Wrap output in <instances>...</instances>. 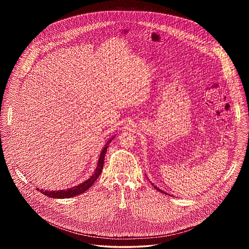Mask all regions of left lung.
Returning <instances> with one entry per match:
<instances>
[{
  "label": "left lung",
  "mask_w": 249,
  "mask_h": 249,
  "mask_svg": "<svg viewBox=\"0 0 249 249\" xmlns=\"http://www.w3.org/2000/svg\"><path fill=\"white\" fill-rule=\"evenodd\" d=\"M151 185H152V186H154V185H153V184H151ZM154 188H155V189H156V190H159V191H160V192H162V193H164V194H167V193H166V192H164V191H163V190H160V189H159V188H157V187H155V186H154Z\"/></svg>",
  "instance_id": "obj_1"
}]
</instances>
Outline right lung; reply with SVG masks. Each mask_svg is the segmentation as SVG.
<instances>
[{"mask_svg": "<svg viewBox=\"0 0 249 249\" xmlns=\"http://www.w3.org/2000/svg\"><path fill=\"white\" fill-rule=\"evenodd\" d=\"M114 137H112L108 142L106 143L105 147L103 148L99 160H98V165L95 170L94 174L89 178L88 180H86L82 184H79L75 187H72L71 189L65 190H55V191H49V190H40V189H36V190L41 191V193H43L44 195L50 197V198H54V199H65V198H71L73 196L79 195L81 193L85 192L86 190H89L96 181V179L99 178V176L102 173L103 167H104V162H105V156L107 154V148H108V144L109 142L113 140Z\"/></svg>", "mask_w": 249, "mask_h": 249, "instance_id": "add662e5", "label": "right lung"}]
</instances>
